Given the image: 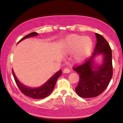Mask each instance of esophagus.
I'll return each instance as SVG.
<instances>
[{"label": "esophagus", "mask_w": 123, "mask_h": 123, "mask_svg": "<svg viewBox=\"0 0 123 123\" xmlns=\"http://www.w3.org/2000/svg\"><path fill=\"white\" fill-rule=\"evenodd\" d=\"M63 73H70V70L68 68H66L63 70Z\"/></svg>", "instance_id": "34e87169"}]
</instances>
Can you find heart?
<instances>
[{"label":"heart","instance_id":"obj_1","mask_svg":"<svg viewBox=\"0 0 123 123\" xmlns=\"http://www.w3.org/2000/svg\"><path fill=\"white\" fill-rule=\"evenodd\" d=\"M93 47L90 37L73 34L69 35L62 44V51L65 55L74 53L73 59L76 63H82L87 59Z\"/></svg>","mask_w":123,"mask_h":123}]
</instances>
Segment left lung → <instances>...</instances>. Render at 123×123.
<instances>
[{"instance_id": "1", "label": "left lung", "mask_w": 123, "mask_h": 123, "mask_svg": "<svg viewBox=\"0 0 123 123\" xmlns=\"http://www.w3.org/2000/svg\"><path fill=\"white\" fill-rule=\"evenodd\" d=\"M97 44L94 53L84 64L73 68L80 76V81L75 88L77 94L81 98L95 97L105 90L111 81L113 69L112 50L110 45L101 35L95 33ZM102 55V63L97 64L95 59Z\"/></svg>"}]
</instances>
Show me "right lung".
<instances>
[{
  "instance_id": "add662e5",
  "label": "right lung",
  "mask_w": 123,
  "mask_h": 123,
  "mask_svg": "<svg viewBox=\"0 0 123 123\" xmlns=\"http://www.w3.org/2000/svg\"><path fill=\"white\" fill-rule=\"evenodd\" d=\"M38 33L37 32H32L26 35L20 39L18 42V43L20 42L24 39L30 38V37L37 36L38 35ZM12 74L14 77V80L16 83L17 85L18 88H19L20 91L23 93L24 95L26 96L32 98L33 99H43L46 98L53 91L54 87L55 86L56 82L58 78L61 75L62 70H60L59 71L56 73L52 76L47 81L44 83V84L38 87H35V88H32V87L27 86L26 85L23 84L22 82H20L18 79L17 78L16 76L14 73L13 70H12Z\"/></svg>"
}]
</instances>
